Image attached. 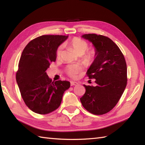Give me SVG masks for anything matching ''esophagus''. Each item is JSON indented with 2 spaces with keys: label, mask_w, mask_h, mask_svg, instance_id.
Listing matches in <instances>:
<instances>
[{
  "label": "esophagus",
  "mask_w": 145,
  "mask_h": 145,
  "mask_svg": "<svg viewBox=\"0 0 145 145\" xmlns=\"http://www.w3.org/2000/svg\"><path fill=\"white\" fill-rule=\"evenodd\" d=\"M70 84H71V86H74V85H77L78 84V82H76L72 81L70 82Z\"/></svg>",
  "instance_id": "1"
}]
</instances>
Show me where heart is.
<instances>
[{
    "mask_svg": "<svg viewBox=\"0 0 145 145\" xmlns=\"http://www.w3.org/2000/svg\"><path fill=\"white\" fill-rule=\"evenodd\" d=\"M67 44L78 55H82L83 58L86 61L89 62V61H92L94 59L95 57V52L93 50L85 52L88 48V44L84 40L75 37L71 39ZM61 52H62V47L60 46L58 48L57 50V57H60L61 56ZM81 69L82 67L80 65H70L67 68V72L70 76L75 78Z\"/></svg>",
    "mask_w": 145,
    "mask_h": 145,
    "instance_id": "heart-1",
    "label": "heart"
}]
</instances>
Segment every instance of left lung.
<instances>
[{"instance_id":"left-lung-1","label":"left lung","mask_w":145,"mask_h":145,"mask_svg":"<svg viewBox=\"0 0 145 145\" xmlns=\"http://www.w3.org/2000/svg\"><path fill=\"white\" fill-rule=\"evenodd\" d=\"M82 38L92 43L95 57L87 70L97 85H84L86 91L80 101L83 106L94 115H103L112 110L123 93L127 83L125 57L119 47L107 37L89 33Z\"/></svg>"}]
</instances>
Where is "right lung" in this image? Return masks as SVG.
Here are the masks:
<instances>
[{"label": "right lung", "mask_w": 145, "mask_h": 145, "mask_svg": "<svg viewBox=\"0 0 145 145\" xmlns=\"http://www.w3.org/2000/svg\"><path fill=\"white\" fill-rule=\"evenodd\" d=\"M68 37L42 35L30 41L22 54L17 84L26 105L36 113L45 115L57 109L64 92L70 87L68 81L52 82L46 73L50 63L56 60L58 47Z\"/></svg>", "instance_id": "1"}]
</instances>
